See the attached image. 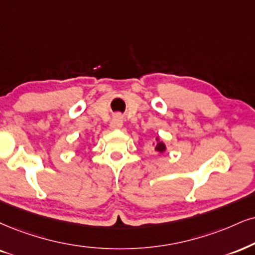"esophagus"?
Returning a JSON list of instances; mask_svg holds the SVG:
<instances>
[{
    "label": "esophagus",
    "instance_id": "1",
    "mask_svg": "<svg viewBox=\"0 0 255 255\" xmlns=\"http://www.w3.org/2000/svg\"><path fill=\"white\" fill-rule=\"evenodd\" d=\"M122 127H123V117L121 115H116L111 122V128L116 130V128H121Z\"/></svg>",
    "mask_w": 255,
    "mask_h": 255
}]
</instances>
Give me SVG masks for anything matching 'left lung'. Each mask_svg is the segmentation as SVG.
<instances>
[{"mask_svg": "<svg viewBox=\"0 0 255 255\" xmlns=\"http://www.w3.org/2000/svg\"><path fill=\"white\" fill-rule=\"evenodd\" d=\"M153 147H155V151H157V152L165 151V145L162 142H159V140H157V143L153 145Z\"/></svg>", "mask_w": 255, "mask_h": 255, "instance_id": "obj_1", "label": "left lung"}]
</instances>
